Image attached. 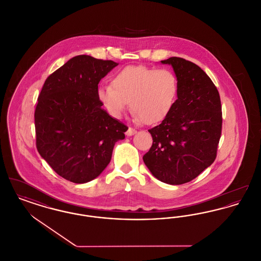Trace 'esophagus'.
I'll return each mask as SVG.
<instances>
[{
    "instance_id": "34e87169",
    "label": "esophagus",
    "mask_w": 261,
    "mask_h": 261,
    "mask_svg": "<svg viewBox=\"0 0 261 261\" xmlns=\"http://www.w3.org/2000/svg\"><path fill=\"white\" fill-rule=\"evenodd\" d=\"M136 132H137L136 129H134V128H132V127H129L128 130L126 131V135H127V136H132V135H134Z\"/></svg>"
}]
</instances>
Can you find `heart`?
Returning a JSON list of instances; mask_svg holds the SVG:
<instances>
[{
  "label": "heart",
  "mask_w": 261,
  "mask_h": 261,
  "mask_svg": "<svg viewBox=\"0 0 261 261\" xmlns=\"http://www.w3.org/2000/svg\"><path fill=\"white\" fill-rule=\"evenodd\" d=\"M97 98L108 114L122 117L127 108L144 124L163 121L173 108L178 94V81L168 69L127 66L111 79V86L97 90Z\"/></svg>",
  "instance_id": "b5f03b06"
}]
</instances>
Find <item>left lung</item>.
Returning <instances> with one entry per match:
<instances>
[{
    "mask_svg": "<svg viewBox=\"0 0 261 261\" xmlns=\"http://www.w3.org/2000/svg\"><path fill=\"white\" fill-rule=\"evenodd\" d=\"M162 63L172 66L178 94L169 115L149 129L153 145L143 160L159 180L178 185L191 181L214 163L222 107L214 83L199 66L179 57Z\"/></svg>",
    "mask_w": 261,
    "mask_h": 261,
    "instance_id": "8db88e82",
    "label": "left lung"
}]
</instances>
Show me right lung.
<instances>
[{
  "instance_id": "add662e5",
  "label": "right lung",
  "mask_w": 261,
  "mask_h": 261,
  "mask_svg": "<svg viewBox=\"0 0 261 261\" xmlns=\"http://www.w3.org/2000/svg\"><path fill=\"white\" fill-rule=\"evenodd\" d=\"M118 64L79 55L47 77L34 112L36 148L63 178L86 184L108 167L128 127L97 98L98 83Z\"/></svg>"
}]
</instances>
